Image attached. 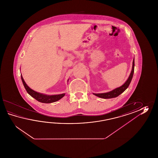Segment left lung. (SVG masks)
<instances>
[{
  "label": "left lung",
  "instance_id": "left-lung-1",
  "mask_svg": "<svg viewBox=\"0 0 158 158\" xmlns=\"http://www.w3.org/2000/svg\"><path fill=\"white\" fill-rule=\"evenodd\" d=\"M134 59L133 61V67H132V70H131V73L128 78L127 81L125 82L124 84H123L120 87H118L112 91H111L108 93H101V94H94L95 95L97 96L98 97L104 98V99H110V98H113L117 97L119 95L123 93L127 88H128L129 84L131 82V79L133 78V73H134Z\"/></svg>",
  "mask_w": 158,
  "mask_h": 158
}]
</instances>
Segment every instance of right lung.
<instances>
[{"label": "right lung", "mask_w": 158, "mask_h": 158, "mask_svg": "<svg viewBox=\"0 0 158 158\" xmlns=\"http://www.w3.org/2000/svg\"><path fill=\"white\" fill-rule=\"evenodd\" d=\"M21 80L23 81L24 87L25 88L27 93L38 102H40L44 103H52V102L59 101V99H60L61 98H62L65 95V94L54 95H47L39 93L31 89L30 87L27 85L25 82L24 81L22 75L21 76Z\"/></svg>", "instance_id": "obj_1"}]
</instances>
